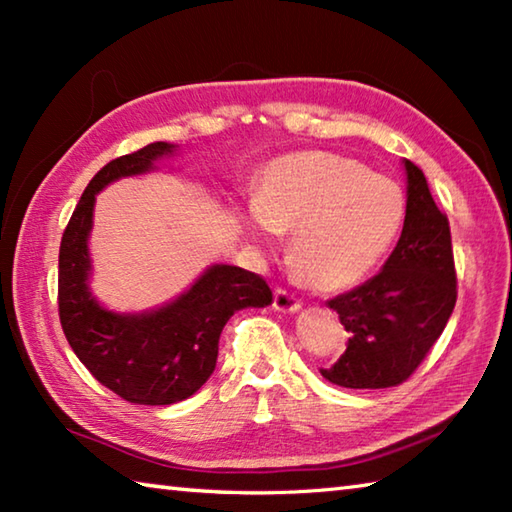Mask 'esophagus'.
<instances>
[{"label":"esophagus","mask_w":512,"mask_h":512,"mask_svg":"<svg viewBox=\"0 0 512 512\" xmlns=\"http://www.w3.org/2000/svg\"><path fill=\"white\" fill-rule=\"evenodd\" d=\"M273 307H275V311H280V314H296V311H300L302 302L293 298L291 293H287L284 289H275Z\"/></svg>","instance_id":"1"}]
</instances>
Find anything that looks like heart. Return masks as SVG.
<instances>
[{
	"mask_svg": "<svg viewBox=\"0 0 512 512\" xmlns=\"http://www.w3.org/2000/svg\"><path fill=\"white\" fill-rule=\"evenodd\" d=\"M406 198L400 185L361 162L307 151L273 160L255 203L237 223L262 248L291 235L289 264L316 291H343L372 273L400 235Z\"/></svg>",
	"mask_w": 512,
	"mask_h": 512,
	"instance_id": "heart-1",
	"label": "heart"
}]
</instances>
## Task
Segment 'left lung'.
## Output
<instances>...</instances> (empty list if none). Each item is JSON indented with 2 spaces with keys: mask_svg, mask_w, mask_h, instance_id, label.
Wrapping results in <instances>:
<instances>
[{
  "mask_svg": "<svg viewBox=\"0 0 512 512\" xmlns=\"http://www.w3.org/2000/svg\"><path fill=\"white\" fill-rule=\"evenodd\" d=\"M406 173V216L400 241L381 271L327 302L350 332L348 350L329 384L388 388L402 384L443 334L456 305V271L447 216L438 210L427 178L411 160Z\"/></svg>",
  "mask_w": 512,
  "mask_h": 512,
  "instance_id": "left-lung-1",
  "label": "left lung"
}]
</instances>
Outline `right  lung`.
Listing matches in <instances>:
<instances>
[{
    "mask_svg": "<svg viewBox=\"0 0 512 512\" xmlns=\"http://www.w3.org/2000/svg\"><path fill=\"white\" fill-rule=\"evenodd\" d=\"M178 144L153 142L108 162L85 187L58 255V311L67 343L94 379L126 402H183L216 368L219 336L235 311L268 307L273 293L246 268L212 264L176 298L144 311H117L92 293L90 232L97 194L121 178L158 171Z\"/></svg>",
    "mask_w": 512,
    "mask_h": 512,
    "instance_id": "obj_1",
    "label": "right lung"
}]
</instances>
